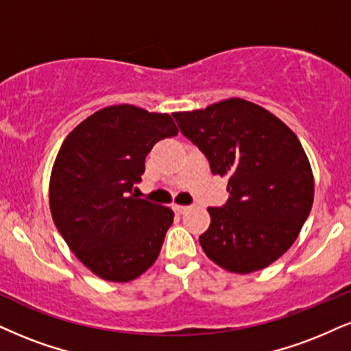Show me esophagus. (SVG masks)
I'll return each mask as SVG.
<instances>
[{
    "mask_svg": "<svg viewBox=\"0 0 351 351\" xmlns=\"http://www.w3.org/2000/svg\"><path fill=\"white\" fill-rule=\"evenodd\" d=\"M172 208H174V210L177 211V213L184 215V213H187V211L192 210V206H185V205H174V206H172Z\"/></svg>",
    "mask_w": 351,
    "mask_h": 351,
    "instance_id": "esophagus-1",
    "label": "esophagus"
}]
</instances>
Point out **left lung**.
Listing matches in <instances>:
<instances>
[{
  "label": "left lung",
  "mask_w": 351,
  "mask_h": 351,
  "mask_svg": "<svg viewBox=\"0 0 351 351\" xmlns=\"http://www.w3.org/2000/svg\"><path fill=\"white\" fill-rule=\"evenodd\" d=\"M172 115L211 172L229 177L228 202L208 208L203 252L234 274L268 267L291 247L313 208V171L298 136L244 99Z\"/></svg>",
  "instance_id": "8db88e82"
}]
</instances>
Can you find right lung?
<instances>
[{
	"instance_id": "add662e5",
	"label": "right lung",
	"mask_w": 351,
	"mask_h": 351,
	"mask_svg": "<svg viewBox=\"0 0 351 351\" xmlns=\"http://www.w3.org/2000/svg\"><path fill=\"white\" fill-rule=\"evenodd\" d=\"M177 133L171 115L123 104L97 110L64 138L50 177L51 218L101 278L135 280L161 252L174 211L133 190L153 146Z\"/></svg>"
}]
</instances>
